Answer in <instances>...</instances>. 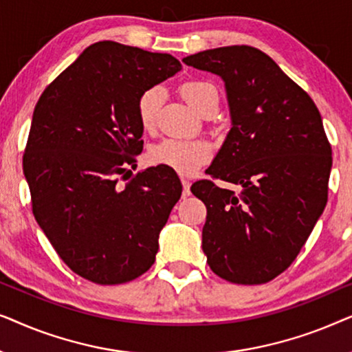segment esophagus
<instances>
[{
  "label": "esophagus",
  "instance_id": "1",
  "mask_svg": "<svg viewBox=\"0 0 352 352\" xmlns=\"http://www.w3.org/2000/svg\"><path fill=\"white\" fill-rule=\"evenodd\" d=\"M181 182H182V197H184V199H187V197L190 195V182L187 181V179H184V177H182Z\"/></svg>",
  "mask_w": 352,
  "mask_h": 352
}]
</instances>
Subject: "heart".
<instances>
[{
  "label": "heart",
  "mask_w": 352,
  "mask_h": 352,
  "mask_svg": "<svg viewBox=\"0 0 352 352\" xmlns=\"http://www.w3.org/2000/svg\"><path fill=\"white\" fill-rule=\"evenodd\" d=\"M181 94L197 112H201L206 104L218 99V91L214 86L200 80H190L182 83ZM162 100L163 89L160 86L148 88L139 96L136 110L139 123L144 129H152L155 126ZM210 155L211 151L208 144L197 141V139H165L153 146L148 152V158L153 165L171 168L181 175H192L199 170V166L208 162Z\"/></svg>",
  "instance_id": "1"
}]
</instances>
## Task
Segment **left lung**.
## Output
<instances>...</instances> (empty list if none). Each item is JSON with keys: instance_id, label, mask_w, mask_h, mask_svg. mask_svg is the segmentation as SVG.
<instances>
[{"instance_id": "8db88e82", "label": "left lung", "mask_w": 352, "mask_h": 352, "mask_svg": "<svg viewBox=\"0 0 352 352\" xmlns=\"http://www.w3.org/2000/svg\"><path fill=\"white\" fill-rule=\"evenodd\" d=\"M182 62L224 81L232 128L206 173L242 187H190L206 206V263L228 282L266 283L295 261L327 205L331 147L320 113L256 47H216Z\"/></svg>"}]
</instances>
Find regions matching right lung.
I'll return each instance as SVG.
<instances>
[{"instance_id":"right-lung-1","label":"right lung","mask_w":352,"mask_h":352,"mask_svg":"<svg viewBox=\"0 0 352 352\" xmlns=\"http://www.w3.org/2000/svg\"><path fill=\"white\" fill-rule=\"evenodd\" d=\"M171 54L99 41L43 91L23 153L33 214L75 274L100 285L142 276L182 186L171 168H136L144 91L181 70Z\"/></svg>"}]
</instances>
